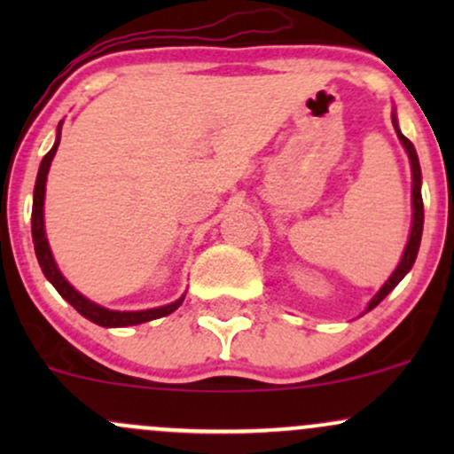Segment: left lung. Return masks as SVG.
Here are the masks:
<instances>
[{
    "label": "left lung",
    "mask_w": 454,
    "mask_h": 454,
    "mask_svg": "<svg viewBox=\"0 0 454 454\" xmlns=\"http://www.w3.org/2000/svg\"><path fill=\"white\" fill-rule=\"evenodd\" d=\"M393 126H395V132H397V138L401 140V145H403L405 153H408L410 158V168H411V226H410V237H408V243H405V249H403V256H401L397 269L390 273V278L384 281L382 288L378 290L376 294H373V299L369 301L367 307H364L363 314H367V311H372L373 307H376L380 301H384V296L388 293H393L395 286L399 284L401 279L405 278V275L410 273V269L414 267V260L419 256V247H420V239H423V222H425V209H423V196H420V184H423V176H420V164H419V155H416V149L414 145L410 143L408 138L401 134L399 129V121H397V113L393 111ZM361 314V316H363Z\"/></svg>",
    "instance_id": "1"
}]
</instances>
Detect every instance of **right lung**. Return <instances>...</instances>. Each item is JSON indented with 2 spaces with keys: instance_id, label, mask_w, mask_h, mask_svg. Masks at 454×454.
Segmentation results:
<instances>
[{
  "instance_id": "right-lung-1",
  "label": "right lung",
  "mask_w": 454,
  "mask_h": 454,
  "mask_svg": "<svg viewBox=\"0 0 454 454\" xmlns=\"http://www.w3.org/2000/svg\"><path fill=\"white\" fill-rule=\"evenodd\" d=\"M61 126L64 121H59L57 126V138L55 145L51 147L49 153L44 155L43 161H40L38 168V176H35V187H34V207H31V239H34V249H35V258H38L40 269H43L44 278L55 286V290L59 293L64 299L70 303L81 316H85L87 320H91L93 325L98 326H106V328H121V326H134V325H143V322L149 320H158V317H164L168 314H173L176 307H181L184 303L185 294H181L179 299L173 301L168 305L161 307H153V309H140V311H114V309H106V307L93 303V301L82 296L74 286L67 281L64 275H61L59 267H57L53 252H51L49 239H46V231H44V196H46V175H49L51 161H53L57 147H59L61 140Z\"/></svg>"
}]
</instances>
